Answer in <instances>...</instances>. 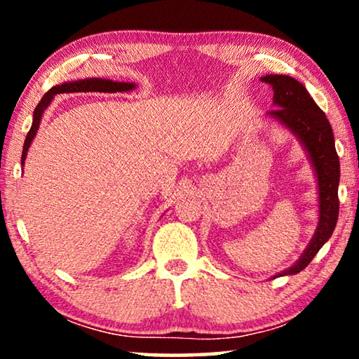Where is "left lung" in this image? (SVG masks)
<instances>
[{"instance_id":"obj_1","label":"left lung","mask_w":359,"mask_h":359,"mask_svg":"<svg viewBox=\"0 0 359 359\" xmlns=\"http://www.w3.org/2000/svg\"><path fill=\"white\" fill-rule=\"evenodd\" d=\"M273 88L271 119L291 130L301 142L311 165L316 171L318 188V225L316 233L304 250L301 258L291 268L278 273L274 278L301 273L312 262L318 250L332 237L338 220V183H340V160L335 150V139L325 112L316 104L306 86L287 75H266L262 78Z\"/></svg>"}]
</instances>
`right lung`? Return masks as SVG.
<instances>
[{"label":"right lung","instance_id":"obj_1","mask_svg":"<svg viewBox=\"0 0 359 359\" xmlns=\"http://www.w3.org/2000/svg\"><path fill=\"white\" fill-rule=\"evenodd\" d=\"M135 90V83H126V81H112V80H106V78H85V80H75V81H67L62 83V85L53 86L52 90H48L46 95L42 96V100L34 109V119H32V126L31 130L27 132L26 140H24V147H22V156H21V165H24L27 156V150L31 147L34 137H36L37 130H39V124H41L42 114L43 111L47 109L48 104H50L53 96L60 95V93H124V91H132Z\"/></svg>","mask_w":359,"mask_h":359}]
</instances>
